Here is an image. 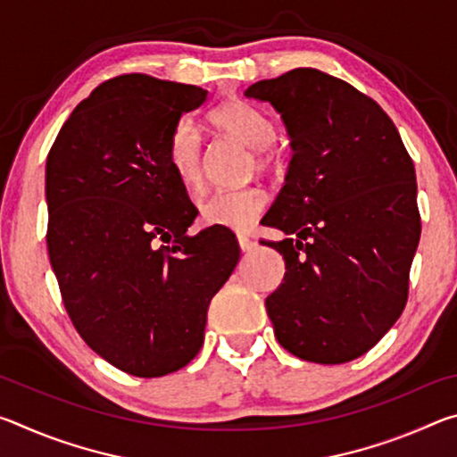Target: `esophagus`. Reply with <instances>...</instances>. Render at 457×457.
Listing matches in <instances>:
<instances>
[{
    "mask_svg": "<svg viewBox=\"0 0 457 457\" xmlns=\"http://www.w3.org/2000/svg\"><path fill=\"white\" fill-rule=\"evenodd\" d=\"M237 244H239V250H242V252H252L253 247L258 245L256 239H252L250 236H244V234L237 236Z\"/></svg>",
    "mask_w": 457,
    "mask_h": 457,
    "instance_id": "1",
    "label": "esophagus"
}]
</instances>
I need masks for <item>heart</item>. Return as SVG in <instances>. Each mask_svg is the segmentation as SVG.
<instances>
[{
    "instance_id": "b5f03b06",
    "label": "heart",
    "mask_w": 457,
    "mask_h": 457,
    "mask_svg": "<svg viewBox=\"0 0 457 457\" xmlns=\"http://www.w3.org/2000/svg\"><path fill=\"white\" fill-rule=\"evenodd\" d=\"M210 119L221 133L237 138L253 149L258 169H272L278 154L274 151L276 122L260 106L242 98H231L213 108ZM169 165L185 185H193L201 175V135L189 117L175 122L167 138ZM266 207V193L260 187L213 191L199 204V221L207 228L244 231L256 221Z\"/></svg>"
}]
</instances>
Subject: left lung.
Listing matches in <instances>:
<instances>
[{"label": "left lung", "instance_id": "left-lung-1", "mask_svg": "<svg viewBox=\"0 0 457 457\" xmlns=\"http://www.w3.org/2000/svg\"><path fill=\"white\" fill-rule=\"evenodd\" d=\"M245 96L282 114L292 159L262 223L286 239V274L266 298L294 357L338 365L365 354L403 312L421 236L415 167L373 98L314 68L260 80Z\"/></svg>", "mask_w": 457, "mask_h": 457}]
</instances>
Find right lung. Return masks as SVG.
Listing matches in <instances>:
<instances>
[{
    "instance_id": "add662e5",
    "label": "right lung",
    "mask_w": 457,
    "mask_h": 457,
    "mask_svg": "<svg viewBox=\"0 0 457 457\" xmlns=\"http://www.w3.org/2000/svg\"><path fill=\"white\" fill-rule=\"evenodd\" d=\"M205 98L191 84L117 76L74 108L46 161L62 303L84 343L135 377L195 357L207 308L239 260L229 229L187 236L197 210L167 159L175 122Z\"/></svg>"
}]
</instances>
